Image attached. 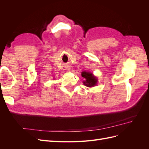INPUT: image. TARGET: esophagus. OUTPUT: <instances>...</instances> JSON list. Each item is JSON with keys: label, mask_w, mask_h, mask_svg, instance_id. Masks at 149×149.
I'll use <instances>...</instances> for the list:
<instances>
[{"label": "esophagus", "mask_w": 149, "mask_h": 149, "mask_svg": "<svg viewBox=\"0 0 149 149\" xmlns=\"http://www.w3.org/2000/svg\"><path fill=\"white\" fill-rule=\"evenodd\" d=\"M67 70H70V68H68Z\"/></svg>", "instance_id": "1"}]
</instances>
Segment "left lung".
Wrapping results in <instances>:
<instances>
[{
  "mask_svg": "<svg viewBox=\"0 0 149 149\" xmlns=\"http://www.w3.org/2000/svg\"><path fill=\"white\" fill-rule=\"evenodd\" d=\"M82 77L85 78V81H83V84H85L88 87H93L97 83V79L94 76L93 73H89V72L83 71L81 73Z\"/></svg>",
  "mask_w": 149,
  "mask_h": 149,
  "instance_id": "obj_1",
  "label": "left lung"
}]
</instances>
